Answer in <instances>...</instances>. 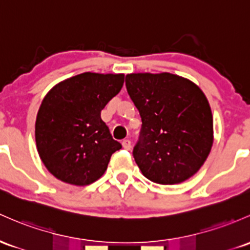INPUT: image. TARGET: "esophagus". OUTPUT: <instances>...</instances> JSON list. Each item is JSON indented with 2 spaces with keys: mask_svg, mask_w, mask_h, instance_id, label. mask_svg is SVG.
I'll return each mask as SVG.
<instances>
[{
  "mask_svg": "<svg viewBox=\"0 0 250 250\" xmlns=\"http://www.w3.org/2000/svg\"><path fill=\"white\" fill-rule=\"evenodd\" d=\"M122 146H123V148H125V149H130V147H131V142H130V140H128V139H125V140H123L122 141Z\"/></svg>",
  "mask_w": 250,
  "mask_h": 250,
  "instance_id": "obj_1",
  "label": "esophagus"
}]
</instances>
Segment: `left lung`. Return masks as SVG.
Masks as SVG:
<instances>
[{"label":"left lung","mask_w":250,"mask_h":250,"mask_svg":"<svg viewBox=\"0 0 250 250\" xmlns=\"http://www.w3.org/2000/svg\"><path fill=\"white\" fill-rule=\"evenodd\" d=\"M125 86L141 116L133 155L142 174L163 185L185 182L213 142L212 114L203 91L172 73H130Z\"/></svg>","instance_id":"8db88e82"}]
</instances>
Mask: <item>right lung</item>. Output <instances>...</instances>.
Masks as SVG:
<instances>
[{"label":"right lung","mask_w":250,"mask_h":250,"mask_svg":"<svg viewBox=\"0 0 250 250\" xmlns=\"http://www.w3.org/2000/svg\"><path fill=\"white\" fill-rule=\"evenodd\" d=\"M125 75L85 72L60 82L41 102L35 142L46 168L62 182L85 186L100 179L122 148L101 119L122 89Z\"/></svg>","instance_id":"obj_1"}]
</instances>
